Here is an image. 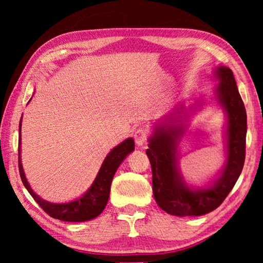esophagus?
<instances>
[{
	"label": "esophagus",
	"instance_id": "obj_1",
	"mask_svg": "<svg viewBox=\"0 0 263 263\" xmlns=\"http://www.w3.org/2000/svg\"><path fill=\"white\" fill-rule=\"evenodd\" d=\"M133 137H135L136 144L138 146H142L148 138V130L144 126L137 128V130L135 131V135H133Z\"/></svg>",
	"mask_w": 263,
	"mask_h": 263
}]
</instances>
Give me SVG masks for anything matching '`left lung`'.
<instances>
[{
    "label": "left lung",
    "mask_w": 263,
    "mask_h": 263,
    "mask_svg": "<svg viewBox=\"0 0 263 263\" xmlns=\"http://www.w3.org/2000/svg\"><path fill=\"white\" fill-rule=\"evenodd\" d=\"M213 77L218 81L216 101L226 118V160L208 184H189L179 166V146L188 127L186 122L205 105L203 100H197L189 108L182 103L176 105L155 124L148 138L146 154L152 167L155 202L172 216H202L213 211L230 194L241 174L246 152V109L232 70L225 66H217Z\"/></svg>",
    "instance_id": "obj_1"
}]
</instances>
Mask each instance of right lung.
<instances>
[{"mask_svg": "<svg viewBox=\"0 0 263 263\" xmlns=\"http://www.w3.org/2000/svg\"><path fill=\"white\" fill-rule=\"evenodd\" d=\"M21 130H22V117L20 122V138H18V160H20V174L26 190L32 196L35 202L39 204L48 216L55 219L64 221H87L91 220L100 216L106 206L110 196V186L112 182L114 175L118 167L125 160L128 154L135 151V140L133 138H127L121 144L116 146L106 155L99 173L95 177L92 184L82 196L70 202L65 203H52L43 199L31 188L28 180H26L23 164L21 160Z\"/></svg>", "mask_w": 263, "mask_h": 263, "instance_id": "1", "label": "right lung"}]
</instances>
